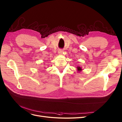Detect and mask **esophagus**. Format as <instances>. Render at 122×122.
<instances>
[{"mask_svg": "<svg viewBox=\"0 0 122 122\" xmlns=\"http://www.w3.org/2000/svg\"><path fill=\"white\" fill-rule=\"evenodd\" d=\"M63 52V51L62 50H59L58 51V54H60V55H61L62 54V53Z\"/></svg>", "mask_w": 122, "mask_h": 122, "instance_id": "esophagus-1", "label": "esophagus"}]
</instances>
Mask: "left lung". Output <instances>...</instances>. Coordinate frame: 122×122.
Here are the masks:
<instances>
[{
	"instance_id": "1",
	"label": "left lung",
	"mask_w": 122,
	"mask_h": 122,
	"mask_svg": "<svg viewBox=\"0 0 122 122\" xmlns=\"http://www.w3.org/2000/svg\"><path fill=\"white\" fill-rule=\"evenodd\" d=\"M76 69H77V70H78V72H81L82 71L81 68L80 67V66H78L77 67H76Z\"/></svg>"
}]
</instances>
